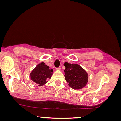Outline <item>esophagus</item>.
<instances>
[{
  "label": "esophagus",
  "mask_w": 121,
  "mask_h": 121,
  "mask_svg": "<svg viewBox=\"0 0 121 121\" xmlns=\"http://www.w3.org/2000/svg\"><path fill=\"white\" fill-rule=\"evenodd\" d=\"M56 71H60L61 70V68H60V67H59V68H56Z\"/></svg>",
  "instance_id": "34e87169"
}]
</instances>
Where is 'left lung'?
Here are the masks:
<instances>
[{
    "label": "left lung",
    "mask_w": 121,
    "mask_h": 121,
    "mask_svg": "<svg viewBox=\"0 0 121 121\" xmlns=\"http://www.w3.org/2000/svg\"><path fill=\"white\" fill-rule=\"evenodd\" d=\"M65 79L72 88L80 89L85 87L88 82V74L78 64L65 63Z\"/></svg>",
    "instance_id": "8db88e82"
}]
</instances>
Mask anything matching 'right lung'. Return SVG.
Wrapping results in <instances>:
<instances>
[{
  "mask_svg": "<svg viewBox=\"0 0 121 121\" xmlns=\"http://www.w3.org/2000/svg\"><path fill=\"white\" fill-rule=\"evenodd\" d=\"M52 72L53 69H49V67L43 62L38 64L31 73V79L38 86H42L50 79Z\"/></svg>",
  "mask_w": 121,
  "mask_h": 121,
  "instance_id": "obj_1",
  "label": "right lung"
}]
</instances>
